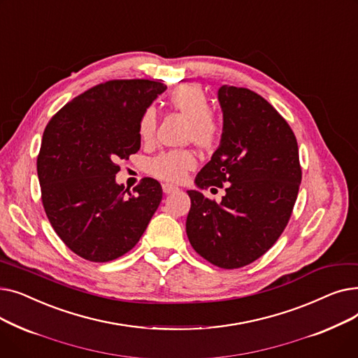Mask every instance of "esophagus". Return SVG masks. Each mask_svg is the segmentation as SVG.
Returning a JSON list of instances; mask_svg holds the SVG:
<instances>
[{"instance_id":"esophagus-1","label":"esophagus","mask_w":358,"mask_h":358,"mask_svg":"<svg viewBox=\"0 0 358 358\" xmlns=\"http://www.w3.org/2000/svg\"><path fill=\"white\" fill-rule=\"evenodd\" d=\"M162 192H164L165 194H171V193H174V192H178V187H176V185H173V184L165 182V184H162Z\"/></svg>"}]
</instances>
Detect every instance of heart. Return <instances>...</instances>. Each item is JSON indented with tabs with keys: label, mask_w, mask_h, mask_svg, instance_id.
Wrapping results in <instances>:
<instances>
[{
	"label": "heart",
	"mask_w": 358,
	"mask_h": 358,
	"mask_svg": "<svg viewBox=\"0 0 358 358\" xmlns=\"http://www.w3.org/2000/svg\"><path fill=\"white\" fill-rule=\"evenodd\" d=\"M169 106L190 120L189 138L201 148L212 146L219 134V127L210 116V104L203 88L197 84H184L174 90L168 99ZM157 129V110L148 107L139 119V136L148 142L154 138ZM196 166V158L190 150H168L155 157L149 169L155 177L166 181H180L189 169Z\"/></svg>",
	"instance_id": "1"
}]
</instances>
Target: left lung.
<instances>
[{"label": "left lung", "mask_w": 358, "mask_h": 358, "mask_svg": "<svg viewBox=\"0 0 358 358\" xmlns=\"http://www.w3.org/2000/svg\"><path fill=\"white\" fill-rule=\"evenodd\" d=\"M223 126L217 149L189 190L185 231L192 247L220 268H239L266 254L285 231L302 181L293 130L247 88L217 90ZM225 187L220 203L199 190Z\"/></svg>", "instance_id": "1"}]
</instances>
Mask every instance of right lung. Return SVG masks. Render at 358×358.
<instances>
[{
  "mask_svg": "<svg viewBox=\"0 0 358 358\" xmlns=\"http://www.w3.org/2000/svg\"><path fill=\"white\" fill-rule=\"evenodd\" d=\"M166 85L120 80L75 97L48 123L39 157L48 219L77 255L106 262L134 248L162 200V187L143 178L131 194L116 181L117 162L141 149L139 119Z\"/></svg>",
  "mask_w": 358,
  "mask_h": 358,
  "instance_id": "obj_1",
  "label": "right lung"
}]
</instances>
